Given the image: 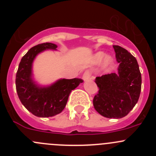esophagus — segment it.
I'll return each instance as SVG.
<instances>
[{
  "instance_id": "34e87169",
  "label": "esophagus",
  "mask_w": 156,
  "mask_h": 156,
  "mask_svg": "<svg viewBox=\"0 0 156 156\" xmlns=\"http://www.w3.org/2000/svg\"><path fill=\"white\" fill-rule=\"evenodd\" d=\"M82 78L84 81H88V80H90L91 78H90V73L89 72H85L84 73V75H83Z\"/></svg>"
}]
</instances>
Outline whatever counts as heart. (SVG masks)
Listing matches in <instances>:
<instances>
[{
    "instance_id": "heart-1",
    "label": "heart",
    "mask_w": 156,
    "mask_h": 156,
    "mask_svg": "<svg viewBox=\"0 0 156 156\" xmlns=\"http://www.w3.org/2000/svg\"><path fill=\"white\" fill-rule=\"evenodd\" d=\"M105 54L103 52H99V53H96L94 56V62L95 63H99L103 60V57H104ZM112 63V58L110 56H106L105 59H103V64L105 66H108Z\"/></svg>"
}]
</instances>
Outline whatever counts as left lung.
I'll return each mask as SVG.
<instances>
[{
    "instance_id": "8db88e82",
    "label": "left lung",
    "mask_w": 156,
    "mask_h": 156,
    "mask_svg": "<svg viewBox=\"0 0 156 156\" xmlns=\"http://www.w3.org/2000/svg\"><path fill=\"white\" fill-rule=\"evenodd\" d=\"M117 62V73L97 77L99 87L93 103L97 112L108 119L126 116L139 100L141 90V73L136 58L125 48L113 45Z\"/></svg>"
}]
</instances>
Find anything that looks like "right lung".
Here are the masks:
<instances>
[{
    "label": "right lung",
    "mask_w": 156,
    "mask_h": 156,
    "mask_svg": "<svg viewBox=\"0 0 156 156\" xmlns=\"http://www.w3.org/2000/svg\"><path fill=\"white\" fill-rule=\"evenodd\" d=\"M57 45L43 43L31 48L22 58L16 75V88L22 104L37 117L59 114L66 107L71 91L83 82L81 78L59 79L51 85L41 87L32 78V63L38 53L56 50Z\"/></svg>",
    "instance_id": "obj_1"
}]
</instances>
